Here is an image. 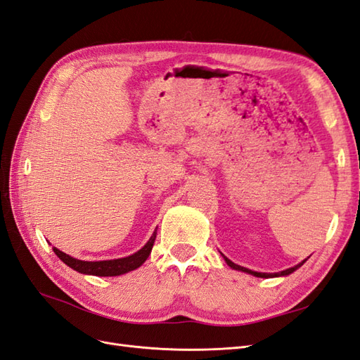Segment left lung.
<instances>
[{
	"mask_svg": "<svg viewBox=\"0 0 360 360\" xmlns=\"http://www.w3.org/2000/svg\"><path fill=\"white\" fill-rule=\"evenodd\" d=\"M224 259H225V262H226V264L228 266H231L233 269H237V271H242V272H248V274H251V275H255V276H262V278H271V276H280V275H289V274H292L293 271H297L300 266H302V263L306 262H301L300 264H297V266H293V268H290V269H285V271H281V272H278V274H263V272H255V271H251V269H246V268H243V266H238V264H236V263H233L231 260H228L226 257L224 255Z\"/></svg>",
	"mask_w": 360,
	"mask_h": 360,
	"instance_id": "obj_1",
	"label": "left lung"
}]
</instances>
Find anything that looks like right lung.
Returning <instances> with one entry per match:
<instances>
[{"label": "right lung", "instance_id": "1", "mask_svg": "<svg viewBox=\"0 0 360 360\" xmlns=\"http://www.w3.org/2000/svg\"><path fill=\"white\" fill-rule=\"evenodd\" d=\"M156 238V231L150 237V240L147 242L140 251L124 257V259H117V260H105V262H82L77 259H72L68 254L59 251L58 248H53V251L56 252L59 259L68 264L71 269H75L80 274H88V275H97V276H115L122 275L129 271H134L147 260V257L150 255V251L153 248V242Z\"/></svg>", "mask_w": 360, "mask_h": 360}]
</instances>
